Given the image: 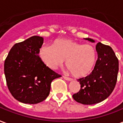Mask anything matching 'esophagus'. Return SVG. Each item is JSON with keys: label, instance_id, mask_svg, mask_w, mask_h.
Wrapping results in <instances>:
<instances>
[{"label": "esophagus", "instance_id": "obj_1", "mask_svg": "<svg viewBox=\"0 0 123 123\" xmlns=\"http://www.w3.org/2000/svg\"><path fill=\"white\" fill-rule=\"evenodd\" d=\"M63 79H65L66 80H68V81H72V78H69V77H66V76H63Z\"/></svg>", "mask_w": 123, "mask_h": 123}]
</instances>
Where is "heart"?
I'll return each mask as SVG.
<instances>
[{
  "label": "heart",
  "instance_id": "1",
  "mask_svg": "<svg viewBox=\"0 0 123 123\" xmlns=\"http://www.w3.org/2000/svg\"><path fill=\"white\" fill-rule=\"evenodd\" d=\"M39 57L48 68L55 69L66 60V66L75 77L82 78L92 72L96 61L94 47L90 44L83 45L76 41L57 39L53 46L42 45Z\"/></svg>",
  "mask_w": 123,
  "mask_h": 123
}]
</instances>
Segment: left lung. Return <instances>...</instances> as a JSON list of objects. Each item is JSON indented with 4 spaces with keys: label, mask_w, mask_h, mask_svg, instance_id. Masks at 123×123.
I'll use <instances>...</instances> for the list:
<instances>
[{
    "label": "left lung",
    "mask_w": 123,
    "mask_h": 123,
    "mask_svg": "<svg viewBox=\"0 0 123 123\" xmlns=\"http://www.w3.org/2000/svg\"><path fill=\"white\" fill-rule=\"evenodd\" d=\"M85 39L94 42L90 38ZM96 49L98 59L94 70L90 75L78 80L80 90L73 94V98L83 105H94L105 100L112 92L117 81L118 60L114 51L100 42L96 44Z\"/></svg>",
    "instance_id": "obj_1"
}]
</instances>
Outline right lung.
Returning <instances> with one entry per match:
<instances>
[{
	"mask_svg": "<svg viewBox=\"0 0 123 123\" xmlns=\"http://www.w3.org/2000/svg\"><path fill=\"white\" fill-rule=\"evenodd\" d=\"M43 38L33 36L15 44L5 61L8 88L19 102L37 104L49 94L51 83L61 75L51 70L39 56Z\"/></svg>",
	"mask_w": 123,
	"mask_h": 123,
	"instance_id": "1",
	"label": "right lung"
}]
</instances>
